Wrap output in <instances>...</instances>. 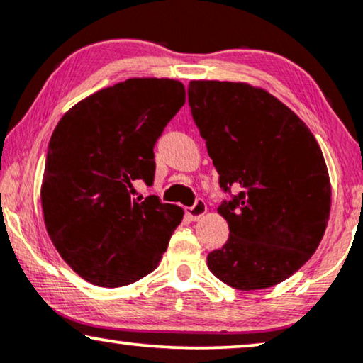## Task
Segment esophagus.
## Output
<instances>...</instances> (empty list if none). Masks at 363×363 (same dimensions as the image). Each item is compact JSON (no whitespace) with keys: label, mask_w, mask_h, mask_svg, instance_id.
<instances>
[{"label":"esophagus","mask_w":363,"mask_h":363,"mask_svg":"<svg viewBox=\"0 0 363 363\" xmlns=\"http://www.w3.org/2000/svg\"><path fill=\"white\" fill-rule=\"evenodd\" d=\"M206 213V203L203 200H196V203L190 208H186V216L190 218L191 221H198L200 218L205 216Z\"/></svg>","instance_id":"34e87169"}]
</instances>
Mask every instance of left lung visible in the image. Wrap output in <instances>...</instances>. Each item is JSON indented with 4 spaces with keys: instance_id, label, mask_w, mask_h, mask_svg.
I'll return each instance as SVG.
<instances>
[{
    "instance_id": "1",
    "label": "left lung",
    "mask_w": 363,
    "mask_h": 363,
    "mask_svg": "<svg viewBox=\"0 0 363 363\" xmlns=\"http://www.w3.org/2000/svg\"><path fill=\"white\" fill-rule=\"evenodd\" d=\"M188 102L221 188L242 190L218 208L230 236L208 267L240 291L279 284L311 259L330 216L319 143L279 99L247 82L191 81Z\"/></svg>"
}]
</instances>
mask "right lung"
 I'll use <instances>...</instances> for the list:
<instances>
[{
  "label": "right lung",
  "mask_w": 363,
  "mask_h": 363,
  "mask_svg": "<svg viewBox=\"0 0 363 363\" xmlns=\"http://www.w3.org/2000/svg\"><path fill=\"white\" fill-rule=\"evenodd\" d=\"M183 104L180 81L132 77L82 99L54 128L44 225L62 259L91 284L121 287L150 274L182 223L180 206L132 193L135 180L152 185L153 145Z\"/></svg>",
  "instance_id": "obj_1"
}]
</instances>
